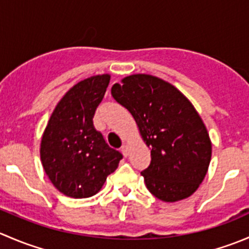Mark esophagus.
<instances>
[{
	"instance_id": "1",
	"label": "esophagus",
	"mask_w": 249,
	"mask_h": 249,
	"mask_svg": "<svg viewBox=\"0 0 249 249\" xmlns=\"http://www.w3.org/2000/svg\"><path fill=\"white\" fill-rule=\"evenodd\" d=\"M122 153H123V155H124V157H127V155H129V145H127V144L123 145Z\"/></svg>"
}]
</instances>
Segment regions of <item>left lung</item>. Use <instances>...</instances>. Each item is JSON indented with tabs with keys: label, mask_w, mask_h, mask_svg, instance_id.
<instances>
[{
	"label": "left lung",
	"mask_w": 249,
	"mask_h": 249,
	"mask_svg": "<svg viewBox=\"0 0 249 249\" xmlns=\"http://www.w3.org/2000/svg\"><path fill=\"white\" fill-rule=\"evenodd\" d=\"M117 102L129 110L152 161L141 172L147 189L164 202L192 196L212 157V142L203 120L182 91L161 78L131 74L110 89Z\"/></svg>",
	"instance_id": "8db88e82"
}]
</instances>
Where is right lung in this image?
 Wrapping results in <instances>:
<instances>
[{"instance_id": "right-lung-1", "label": "right lung", "mask_w": 249, "mask_h": 249, "mask_svg": "<svg viewBox=\"0 0 249 249\" xmlns=\"http://www.w3.org/2000/svg\"><path fill=\"white\" fill-rule=\"evenodd\" d=\"M110 74L80 80L61 97L41 140V161L55 188L73 199L97 194L123 155L110 148L92 124Z\"/></svg>"}]
</instances>
